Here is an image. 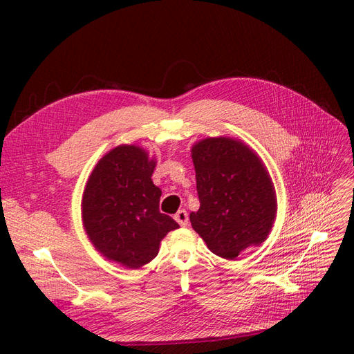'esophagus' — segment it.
<instances>
[{
	"label": "esophagus",
	"mask_w": 354,
	"mask_h": 354,
	"mask_svg": "<svg viewBox=\"0 0 354 354\" xmlns=\"http://www.w3.org/2000/svg\"><path fill=\"white\" fill-rule=\"evenodd\" d=\"M174 218H176V221L180 224L181 227L187 226V223H189V216H187V211H186V209H178V211H177V214L174 216Z\"/></svg>",
	"instance_id": "obj_1"
}]
</instances>
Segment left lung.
<instances>
[{"mask_svg":"<svg viewBox=\"0 0 354 354\" xmlns=\"http://www.w3.org/2000/svg\"><path fill=\"white\" fill-rule=\"evenodd\" d=\"M201 207L192 227L211 252L233 260L269 234L276 214L270 176L250 147L227 137L192 147Z\"/></svg>","mask_w":354,"mask_h":354,"instance_id":"left-lung-1","label":"left lung"}]
</instances>
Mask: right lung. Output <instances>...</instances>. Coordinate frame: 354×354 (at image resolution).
Wrapping results in <instances>:
<instances>
[{"instance_id":"obj_1","label":"right lung","mask_w":354,"mask_h":354,"mask_svg":"<svg viewBox=\"0 0 354 354\" xmlns=\"http://www.w3.org/2000/svg\"><path fill=\"white\" fill-rule=\"evenodd\" d=\"M155 160L137 146H118L95 165L82 196V218L91 242L109 260L130 269L152 261L159 243L178 224L159 211L152 181Z\"/></svg>"}]
</instances>
